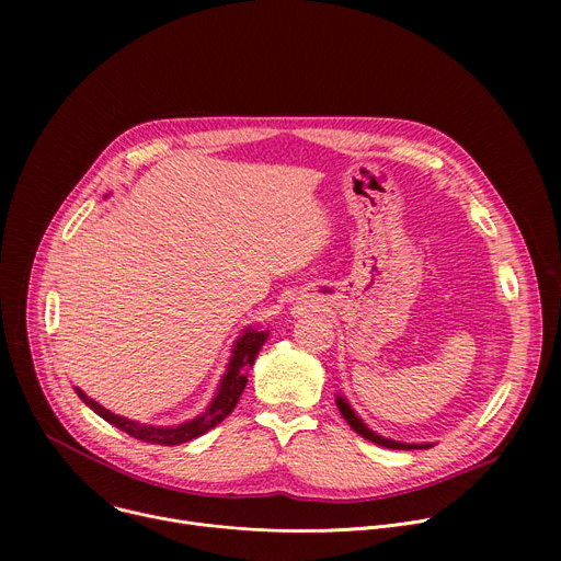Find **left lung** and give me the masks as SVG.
<instances>
[{"label":"left lung","instance_id":"1","mask_svg":"<svg viewBox=\"0 0 561 561\" xmlns=\"http://www.w3.org/2000/svg\"><path fill=\"white\" fill-rule=\"evenodd\" d=\"M337 409L342 413V417L348 422V426L359 433L362 437L370 439L373 444H379L383 448H397V450H413V448H431V444H402V442H392V439H386V437H379L377 433H373L368 426H364V422L353 413V409L346 404V399L337 397Z\"/></svg>","mask_w":561,"mask_h":561}]
</instances>
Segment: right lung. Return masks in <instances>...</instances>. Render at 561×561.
<instances>
[{"label":"right lung","instance_id":"right-lung-1","mask_svg":"<svg viewBox=\"0 0 561 561\" xmlns=\"http://www.w3.org/2000/svg\"><path fill=\"white\" fill-rule=\"evenodd\" d=\"M266 337H268V331H253L251 329V331H247L242 337L237 340V344L232 348V357H230L228 370H226V375H224V379L219 383V390H217L215 399L210 402V407L206 409V413H202L193 422H186V424H180V426L157 428V426H146V424L130 422L126 417L113 415L111 411H106L104 407L93 402V399L87 397L79 388H75V390H77L79 399H82L87 407H91L100 417H104L108 424L117 426L126 435H130L135 439H141L146 444L178 446V444H184V442H191V439L204 435L206 431L215 428L221 420H226L232 413V409L239 402V394L244 392V388L249 383V370L253 368V362H255L260 348L264 346Z\"/></svg>","mask_w":561,"mask_h":561}]
</instances>
